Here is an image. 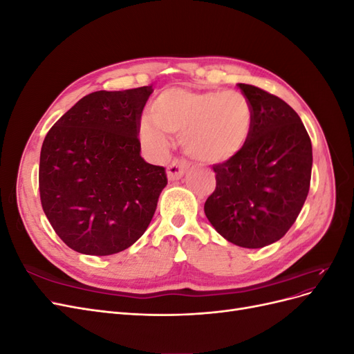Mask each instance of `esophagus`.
Instances as JSON below:
<instances>
[{
	"label": "esophagus",
	"mask_w": 354,
	"mask_h": 354,
	"mask_svg": "<svg viewBox=\"0 0 354 354\" xmlns=\"http://www.w3.org/2000/svg\"><path fill=\"white\" fill-rule=\"evenodd\" d=\"M189 168L187 160L185 159H174L167 168V176L169 180H178L183 177V174L186 173V169Z\"/></svg>",
	"instance_id": "esophagus-1"
}]
</instances>
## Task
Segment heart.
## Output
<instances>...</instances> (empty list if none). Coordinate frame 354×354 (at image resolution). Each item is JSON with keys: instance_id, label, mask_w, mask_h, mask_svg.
<instances>
[{"instance_id": "b5f03b06", "label": "heart", "mask_w": 354, "mask_h": 354, "mask_svg": "<svg viewBox=\"0 0 354 354\" xmlns=\"http://www.w3.org/2000/svg\"><path fill=\"white\" fill-rule=\"evenodd\" d=\"M151 117L140 122V137L152 152L162 155L169 140L165 132L183 137L187 155L203 162H223L248 143L254 112L239 91L169 88L158 95Z\"/></svg>"}]
</instances>
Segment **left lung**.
I'll return each instance as SVG.
<instances>
[{
	"instance_id": "left-lung-1",
	"label": "left lung",
	"mask_w": 354,
	"mask_h": 354,
	"mask_svg": "<svg viewBox=\"0 0 354 354\" xmlns=\"http://www.w3.org/2000/svg\"><path fill=\"white\" fill-rule=\"evenodd\" d=\"M254 122L248 143L212 167L216 190L205 216L224 239L242 248L279 241L295 223L310 189L312 142L298 113L282 99L250 84Z\"/></svg>"
}]
</instances>
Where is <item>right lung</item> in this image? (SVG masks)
<instances>
[{"mask_svg":"<svg viewBox=\"0 0 354 354\" xmlns=\"http://www.w3.org/2000/svg\"><path fill=\"white\" fill-rule=\"evenodd\" d=\"M153 88L94 91L50 128L39 156V196L57 236L73 251L112 255L151 223L164 167L140 156V118Z\"/></svg>","mask_w":354,"mask_h":354,"instance_id":"1","label":"right lung"}]
</instances>
